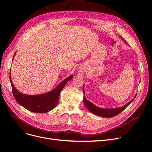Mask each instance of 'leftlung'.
Listing matches in <instances>:
<instances>
[{"label": "left lung", "mask_w": 152, "mask_h": 152, "mask_svg": "<svg viewBox=\"0 0 152 152\" xmlns=\"http://www.w3.org/2000/svg\"><path fill=\"white\" fill-rule=\"evenodd\" d=\"M83 94H85L84 85L83 87ZM136 96H137V94L131 101H130V102L127 104H125L124 106L120 107H118V108H114V109H105V108L99 107L95 106V104H93L92 103L89 102L88 100L86 99L85 98V96H83V102H84V104H85V106L86 107V108H87V109L91 113L95 114H96L98 115H99V116H102V117H104V118H112V117L115 116V115H117L121 112H122L124 110H125L126 108L133 102L134 99L135 98Z\"/></svg>", "instance_id": "8db88e82"}]
</instances>
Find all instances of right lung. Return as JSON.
I'll list each match as a JSON object with an SVG mask.
<instances>
[{
	"label": "right lung",
	"instance_id": "add662e5",
	"mask_svg": "<svg viewBox=\"0 0 152 152\" xmlns=\"http://www.w3.org/2000/svg\"><path fill=\"white\" fill-rule=\"evenodd\" d=\"M72 78H73L72 75L67 77L61 82L54 90L50 92L37 95H28L21 93L16 89L12 82L11 75L10 73V81L14 98L18 103L23 106L26 110L37 113H45L54 109L58 103L61 91L64 88L66 83Z\"/></svg>",
	"mask_w": 152,
	"mask_h": 152
}]
</instances>
